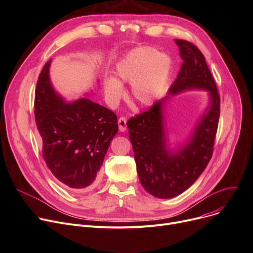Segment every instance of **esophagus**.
Listing matches in <instances>:
<instances>
[{
	"label": "esophagus",
	"mask_w": 253,
	"mask_h": 253,
	"mask_svg": "<svg viewBox=\"0 0 253 253\" xmlns=\"http://www.w3.org/2000/svg\"><path fill=\"white\" fill-rule=\"evenodd\" d=\"M126 122H127L126 118H124V117L119 118V120H118V125H119V130L121 131V132H124V131H126V129H127V125H126Z\"/></svg>",
	"instance_id": "esophagus-1"
}]
</instances>
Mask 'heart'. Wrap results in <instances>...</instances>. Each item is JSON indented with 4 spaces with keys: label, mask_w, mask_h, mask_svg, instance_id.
<instances>
[{
    "label": "heart",
    "mask_w": 253,
    "mask_h": 253,
    "mask_svg": "<svg viewBox=\"0 0 253 253\" xmlns=\"http://www.w3.org/2000/svg\"><path fill=\"white\" fill-rule=\"evenodd\" d=\"M171 60L153 47H139L132 50L116 66L114 77L103 79V91L106 100L116 106L125 95V89L120 83H132L131 96L142 106L152 104L167 82Z\"/></svg>",
    "instance_id": "obj_1"
}]
</instances>
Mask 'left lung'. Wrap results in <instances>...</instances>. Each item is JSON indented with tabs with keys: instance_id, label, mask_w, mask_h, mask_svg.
<instances>
[{
	"instance_id": "8db88e82",
	"label": "left lung",
	"mask_w": 253,
	"mask_h": 253,
	"mask_svg": "<svg viewBox=\"0 0 253 253\" xmlns=\"http://www.w3.org/2000/svg\"><path fill=\"white\" fill-rule=\"evenodd\" d=\"M175 43L183 63L168 94L204 89L210 95L209 108L199 120L191 139L173 153L167 149L163 104L169 96L127 122L139 180L145 191L161 199L183 193L205 170L213 154L220 113L219 93L202 52L185 40L175 39Z\"/></svg>"
}]
</instances>
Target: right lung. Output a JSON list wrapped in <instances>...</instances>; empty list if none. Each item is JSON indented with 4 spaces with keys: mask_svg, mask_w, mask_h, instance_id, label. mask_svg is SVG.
Listing matches in <instances>:
<instances>
[{
    "mask_svg": "<svg viewBox=\"0 0 253 253\" xmlns=\"http://www.w3.org/2000/svg\"><path fill=\"white\" fill-rule=\"evenodd\" d=\"M50 61L39 76L35 119L43 140L48 169L74 191H89L97 182L100 167L118 132L114 112L87 97L66 103L53 89Z\"/></svg>",
    "mask_w": 253,
    "mask_h": 253,
    "instance_id": "1",
    "label": "right lung"
}]
</instances>
